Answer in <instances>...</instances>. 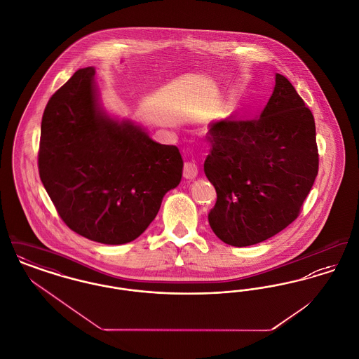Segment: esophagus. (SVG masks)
<instances>
[{
	"mask_svg": "<svg viewBox=\"0 0 359 359\" xmlns=\"http://www.w3.org/2000/svg\"><path fill=\"white\" fill-rule=\"evenodd\" d=\"M183 175L186 179H195L198 175V165L195 161H186Z\"/></svg>",
	"mask_w": 359,
	"mask_h": 359,
	"instance_id": "1",
	"label": "esophagus"
}]
</instances>
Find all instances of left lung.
<instances>
[{"instance_id": "left-lung-1", "label": "left lung", "mask_w": 359, "mask_h": 359, "mask_svg": "<svg viewBox=\"0 0 359 359\" xmlns=\"http://www.w3.org/2000/svg\"><path fill=\"white\" fill-rule=\"evenodd\" d=\"M205 173L217 191L208 212L215 236L250 246L284 230L302 212L319 170L315 120L290 81L276 74L259 117L214 123Z\"/></svg>"}]
</instances>
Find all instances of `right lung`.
Here are the masks:
<instances>
[{"mask_svg": "<svg viewBox=\"0 0 359 359\" xmlns=\"http://www.w3.org/2000/svg\"><path fill=\"white\" fill-rule=\"evenodd\" d=\"M93 67L78 69L47 103L37 165L60 219L87 239L121 245L140 237L177 187L183 158L130 122L97 106Z\"/></svg>", "mask_w": 359, "mask_h": 359, "instance_id": "1", "label": "right lung"}]
</instances>
